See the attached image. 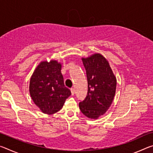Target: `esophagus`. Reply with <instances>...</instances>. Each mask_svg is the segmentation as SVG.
<instances>
[{
	"label": "esophagus",
	"mask_w": 153,
	"mask_h": 153,
	"mask_svg": "<svg viewBox=\"0 0 153 153\" xmlns=\"http://www.w3.org/2000/svg\"><path fill=\"white\" fill-rule=\"evenodd\" d=\"M71 92L72 95H74V93H75L74 88H71Z\"/></svg>",
	"instance_id": "obj_1"
}]
</instances>
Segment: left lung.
Returning a JSON list of instances; mask_svg holds the SVG:
<instances>
[{
    "mask_svg": "<svg viewBox=\"0 0 153 153\" xmlns=\"http://www.w3.org/2000/svg\"><path fill=\"white\" fill-rule=\"evenodd\" d=\"M86 72L88 92L79 103V109L86 117L96 120L106 113L115 97L117 80L104 56L94 54L82 58Z\"/></svg>",
    "mask_w": 153,
    "mask_h": 153,
    "instance_id": "8db88e82",
    "label": "left lung"
}]
</instances>
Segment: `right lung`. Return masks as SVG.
I'll return each instance as SVG.
<instances>
[{
  "label": "right lung",
  "mask_w": 153,
  "mask_h": 153,
  "mask_svg": "<svg viewBox=\"0 0 153 153\" xmlns=\"http://www.w3.org/2000/svg\"><path fill=\"white\" fill-rule=\"evenodd\" d=\"M61 65L56 61L41 62L31 77L30 93L44 113L53 114L63 107L71 91L65 86Z\"/></svg>",
  "instance_id": "obj_1"
}]
</instances>
